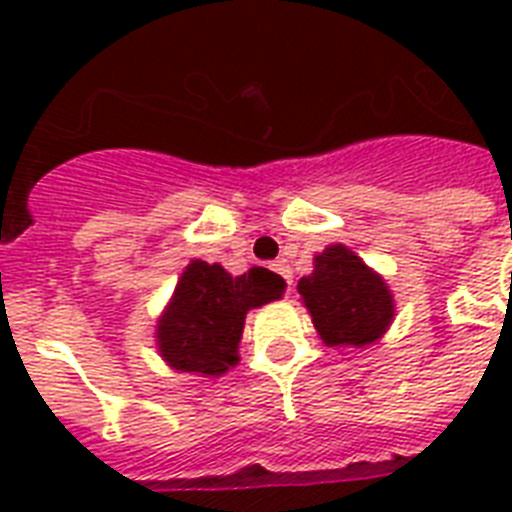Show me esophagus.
<instances>
[{
  "label": "esophagus",
  "mask_w": 512,
  "mask_h": 512,
  "mask_svg": "<svg viewBox=\"0 0 512 512\" xmlns=\"http://www.w3.org/2000/svg\"><path fill=\"white\" fill-rule=\"evenodd\" d=\"M273 271H279L281 276H284V279H287L289 287H292V268H289L287 260H276V263H273Z\"/></svg>",
  "instance_id": "1"
}]
</instances>
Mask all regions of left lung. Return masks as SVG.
<instances>
[{
  "instance_id": "left-lung-1",
  "label": "left lung",
  "mask_w": 512,
  "mask_h": 512,
  "mask_svg": "<svg viewBox=\"0 0 512 512\" xmlns=\"http://www.w3.org/2000/svg\"><path fill=\"white\" fill-rule=\"evenodd\" d=\"M297 292L327 345H369L393 319V297L385 281L342 244L316 257V268L300 279Z\"/></svg>"
}]
</instances>
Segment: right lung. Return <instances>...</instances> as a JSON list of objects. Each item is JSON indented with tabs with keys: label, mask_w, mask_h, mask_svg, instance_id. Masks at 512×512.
<instances>
[{
	"label": "right lung",
	"mask_w": 512,
	"mask_h": 512,
	"mask_svg": "<svg viewBox=\"0 0 512 512\" xmlns=\"http://www.w3.org/2000/svg\"><path fill=\"white\" fill-rule=\"evenodd\" d=\"M287 281L268 268H249L244 276L223 265L193 260L159 321L164 361L180 372L223 374L239 361V340L249 308L279 300Z\"/></svg>",
	"instance_id": "add662e5"
}]
</instances>
